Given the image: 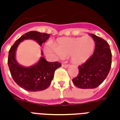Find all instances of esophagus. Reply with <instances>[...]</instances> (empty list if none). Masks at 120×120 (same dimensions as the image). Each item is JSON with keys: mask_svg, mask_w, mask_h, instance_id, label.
Wrapping results in <instances>:
<instances>
[{"mask_svg": "<svg viewBox=\"0 0 120 120\" xmlns=\"http://www.w3.org/2000/svg\"><path fill=\"white\" fill-rule=\"evenodd\" d=\"M62 66L64 68H67L69 66V65H68V64H65V63H63V64H62Z\"/></svg>", "mask_w": 120, "mask_h": 120, "instance_id": "34e87169", "label": "esophagus"}]
</instances>
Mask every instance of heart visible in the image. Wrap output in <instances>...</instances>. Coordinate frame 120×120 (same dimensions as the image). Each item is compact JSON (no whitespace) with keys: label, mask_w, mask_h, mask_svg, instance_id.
Segmentation results:
<instances>
[{"label":"heart","mask_w":120,"mask_h":120,"mask_svg":"<svg viewBox=\"0 0 120 120\" xmlns=\"http://www.w3.org/2000/svg\"><path fill=\"white\" fill-rule=\"evenodd\" d=\"M95 46V40L86 35L82 37L59 38L53 44L48 43L45 50L57 58L70 56L74 64H82L86 62L93 54Z\"/></svg>","instance_id":"b5f03b06"}]
</instances>
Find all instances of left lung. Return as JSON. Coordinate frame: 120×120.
<instances>
[{
  "label": "left lung",
  "instance_id": "1",
  "mask_svg": "<svg viewBox=\"0 0 120 120\" xmlns=\"http://www.w3.org/2000/svg\"><path fill=\"white\" fill-rule=\"evenodd\" d=\"M90 35L95 42L93 55L79 66V75L72 80L76 86L82 89L98 87L105 80L112 65V55L108 43L95 35Z\"/></svg>",
  "mask_w": 120,
  "mask_h": 120
}]
</instances>
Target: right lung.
I'll return each mask as SVG.
<instances>
[{
	"instance_id": "obj_1",
	"label": "right lung",
	"mask_w": 120,
	"mask_h": 120,
	"mask_svg": "<svg viewBox=\"0 0 120 120\" xmlns=\"http://www.w3.org/2000/svg\"><path fill=\"white\" fill-rule=\"evenodd\" d=\"M50 35L37 31L25 33L14 43L8 52V65L12 79L23 89L29 91H38L47 89L53 79L55 70L62 65L58 62H47L43 56L36 64L25 67L19 64L15 59V53L18 46L24 40L31 39L36 41L41 46L47 41ZM41 55L43 52L41 51Z\"/></svg>"
}]
</instances>
